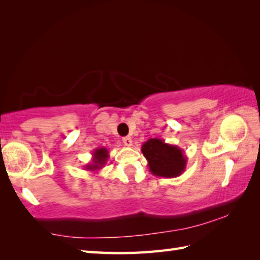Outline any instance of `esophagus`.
<instances>
[{"label":"esophagus","mask_w":260,"mask_h":260,"mask_svg":"<svg viewBox=\"0 0 260 260\" xmlns=\"http://www.w3.org/2000/svg\"><path fill=\"white\" fill-rule=\"evenodd\" d=\"M123 144H124L125 146H127V147L132 146V139H131L129 136L124 137V139H123Z\"/></svg>","instance_id":"esophagus-1"}]
</instances>
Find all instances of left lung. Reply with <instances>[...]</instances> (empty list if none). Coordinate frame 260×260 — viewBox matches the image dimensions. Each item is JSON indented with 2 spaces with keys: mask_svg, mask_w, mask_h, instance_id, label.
<instances>
[{
  "mask_svg": "<svg viewBox=\"0 0 260 260\" xmlns=\"http://www.w3.org/2000/svg\"><path fill=\"white\" fill-rule=\"evenodd\" d=\"M141 151L153 175L173 179L184 172L187 157L179 146L168 144L161 139H150L142 145Z\"/></svg>",
  "mask_w": 260,
  "mask_h": 260,
  "instance_id": "left-lung-1",
  "label": "left lung"
}]
</instances>
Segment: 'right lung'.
I'll list each match as a JSON object with an SVG mask.
<instances>
[{
	"instance_id": "obj_1",
	"label": "right lung",
	"mask_w": 260,
	"mask_h": 260,
	"mask_svg": "<svg viewBox=\"0 0 260 260\" xmlns=\"http://www.w3.org/2000/svg\"><path fill=\"white\" fill-rule=\"evenodd\" d=\"M109 157V152L107 148L105 147H98L95 151L92 152V157L91 162L88 163L85 169L87 171H98L105 167V164L107 163V159Z\"/></svg>"
}]
</instances>
